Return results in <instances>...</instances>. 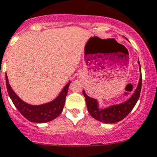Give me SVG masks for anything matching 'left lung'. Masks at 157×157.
Segmentation results:
<instances>
[{"label":"left lung","mask_w":157,"mask_h":157,"mask_svg":"<svg viewBox=\"0 0 157 157\" xmlns=\"http://www.w3.org/2000/svg\"><path fill=\"white\" fill-rule=\"evenodd\" d=\"M138 63L140 64L139 60H138ZM141 85L142 76H140L137 88L134 92L133 95L127 101L121 105H113L107 109H102L98 108V104L96 99L91 98L89 96H87L85 90H83V94L85 96L89 114L97 121L106 124H113L121 121L129 114V113L132 110L137 102L140 95V91H141Z\"/></svg>","instance_id":"1"}]
</instances>
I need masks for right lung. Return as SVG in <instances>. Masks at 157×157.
<instances>
[{"mask_svg": "<svg viewBox=\"0 0 157 157\" xmlns=\"http://www.w3.org/2000/svg\"><path fill=\"white\" fill-rule=\"evenodd\" d=\"M6 88L9 97L18 111L21 113L26 119L34 123H45L56 118L62 113L65 97L68 93V89L70 82L67 84L58 97L53 101L41 105H30L21 101L14 93L9 85L8 77H5Z\"/></svg>", "mask_w": 157, "mask_h": 157, "instance_id": "obj_1", "label": "right lung"}]
</instances>
